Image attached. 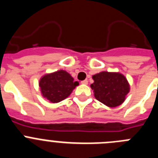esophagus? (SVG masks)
I'll return each mask as SVG.
<instances>
[{
	"instance_id": "esophagus-1",
	"label": "esophagus",
	"mask_w": 158,
	"mask_h": 158,
	"mask_svg": "<svg viewBox=\"0 0 158 158\" xmlns=\"http://www.w3.org/2000/svg\"><path fill=\"white\" fill-rule=\"evenodd\" d=\"M81 84H83V85H87V84H88V80L82 81H81Z\"/></svg>"
}]
</instances>
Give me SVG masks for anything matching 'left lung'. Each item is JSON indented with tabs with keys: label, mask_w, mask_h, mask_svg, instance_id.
I'll use <instances>...</instances> for the list:
<instances>
[{
	"label": "left lung",
	"mask_w": 158,
	"mask_h": 158,
	"mask_svg": "<svg viewBox=\"0 0 158 158\" xmlns=\"http://www.w3.org/2000/svg\"><path fill=\"white\" fill-rule=\"evenodd\" d=\"M94 81L90 87L95 98L110 107L120 105L130 91L127 78L119 73L100 72L93 75Z\"/></svg>",
	"instance_id": "1"
}]
</instances>
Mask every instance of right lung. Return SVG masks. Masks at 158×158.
<instances>
[{"label":"right lung","instance_id":"add662e5","mask_svg":"<svg viewBox=\"0 0 158 158\" xmlns=\"http://www.w3.org/2000/svg\"><path fill=\"white\" fill-rule=\"evenodd\" d=\"M79 85L65 70L46 74L40 79V87L43 96L51 103H58L70 95Z\"/></svg>","mask_w":158,"mask_h":158}]
</instances>
